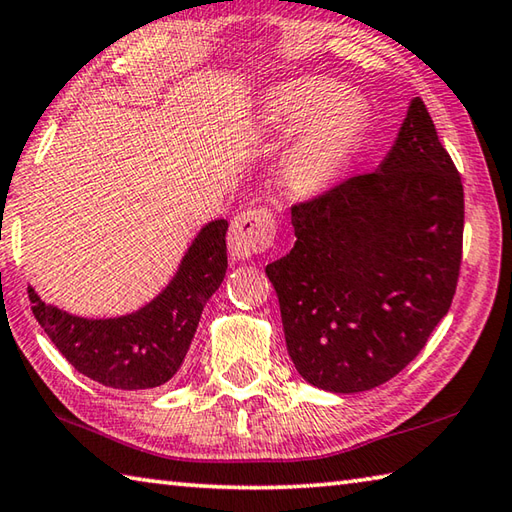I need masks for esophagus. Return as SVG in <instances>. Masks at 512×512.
I'll return each instance as SVG.
<instances>
[{"mask_svg":"<svg viewBox=\"0 0 512 512\" xmlns=\"http://www.w3.org/2000/svg\"><path fill=\"white\" fill-rule=\"evenodd\" d=\"M274 234L276 223L272 211L265 207L240 211L229 227V254L240 260L263 254L272 247Z\"/></svg>","mask_w":512,"mask_h":512,"instance_id":"esophagus-1","label":"esophagus"}]
</instances>
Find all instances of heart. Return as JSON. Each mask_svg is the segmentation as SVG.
Returning a JSON list of instances; mask_svg holds the SVG:
<instances>
[{"mask_svg": "<svg viewBox=\"0 0 512 512\" xmlns=\"http://www.w3.org/2000/svg\"><path fill=\"white\" fill-rule=\"evenodd\" d=\"M269 111L281 127H301L285 169L303 194L336 185L359 156L370 127V109L361 95L327 77H301L278 86Z\"/></svg>", "mask_w": 512, "mask_h": 512, "instance_id": "heart-1", "label": "heart"}]
</instances>
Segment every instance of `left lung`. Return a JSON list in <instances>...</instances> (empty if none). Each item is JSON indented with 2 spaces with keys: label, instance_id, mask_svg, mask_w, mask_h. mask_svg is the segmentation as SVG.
Returning <instances> with one entry per match:
<instances>
[{
  "label": "left lung",
  "instance_id": "8db88e82",
  "mask_svg": "<svg viewBox=\"0 0 512 512\" xmlns=\"http://www.w3.org/2000/svg\"><path fill=\"white\" fill-rule=\"evenodd\" d=\"M296 243L265 267L307 383L363 392L417 356L455 296L464 185L414 98L379 169L292 207Z\"/></svg>",
  "mask_w": 512,
  "mask_h": 512
}]
</instances>
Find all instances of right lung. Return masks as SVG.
Wrapping results in <instances>:
<instances>
[{"label":"right lung","mask_w":512,"mask_h":512,"mask_svg":"<svg viewBox=\"0 0 512 512\" xmlns=\"http://www.w3.org/2000/svg\"><path fill=\"white\" fill-rule=\"evenodd\" d=\"M227 220L200 229L178 274L149 305L118 318H82L46 305L28 287L31 310L77 372L115 390H147L180 370L202 307L227 272Z\"/></svg>","instance_id":"1"}]
</instances>
